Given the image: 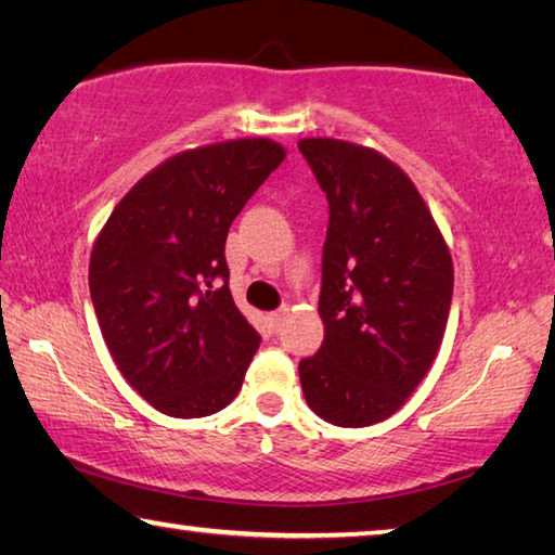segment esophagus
<instances>
[{
  "mask_svg": "<svg viewBox=\"0 0 555 555\" xmlns=\"http://www.w3.org/2000/svg\"><path fill=\"white\" fill-rule=\"evenodd\" d=\"M284 318H286V308H279V311L269 313V323H271V327H274V333L281 331V323H284Z\"/></svg>",
  "mask_w": 555,
  "mask_h": 555,
  "instance_id": "obj_1",
  "label": "esophagus"
}]
</instances>
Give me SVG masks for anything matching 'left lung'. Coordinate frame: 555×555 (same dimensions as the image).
Instances as JSON below:
<instances>
[{"mask_svg": "<svg viewBox=\"0 0 555 555\" xmlns=\"http://www.w3.org/2000/svg\"><path fill=\"white\" fill-rule=\"evenodd\" d=\"M327 198L318 313L321 350L298 362L304 397L327 424L362 428L403 406L443 340L453 259L416 185L367 146L300 139Z\"/></svg>", "mask_w": 555, "mask_h": 555, "instance_id": "8db88e82", "label": "left lung"}]
</instances>
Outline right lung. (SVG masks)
Segmentation results:
<instances>
[{
	"label": "right lung",
	"instance_id": "right-lung-1",
	"mask_svg": "<svg viewBox=\"0 0 555 555\" xmlns=\"http://www.w3.org/2000/svg\"><path fill=\"white\" fill-rule=\"evenodd\" d=\"M284 156L271 139H234L168 158L119 201L92 247L107 350L166 416H210L242 389L261 337L232 300L224 242Z\"/></svg>",
	"mask_w": 555,
	"mask_h": 555
}]
</instances>
